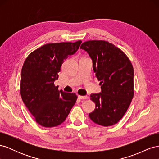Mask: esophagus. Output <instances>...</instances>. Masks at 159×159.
I'll list each match as a JSON object with an SVG mask.
<instances>
[{"label":"esophagus","instance_id":"1","mask_svg":"<svg viewBox=\"0 0 159 159\" xmlns=\"http://www.w3.org/2000/svg\"><path fill=\"white\" fill-rule=\"evenodd\" d=\"M78 98L80 99H88L89 98L88 96H82V95H78Z\"/></svg>","mask_w":159,"mask_h":159}]
</instances>
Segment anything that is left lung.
Wrapping results in <instances>:
<instances>
[{
  "mask_svg": "<svg viewBox=\"0 0 159 159\" xmlns=\"http://www.w3.org/2000/svg\"><path fill=\"white\" fill-rule=\"evenodd\" d=\"M81 49L88 53L102 91L90 95L95 109L89 113L91 121L99 125L111 126L125 114L134 95V70L125 53L111 43L89 40Z\"/></svg>",
  "mask_w": 159,
  "mask_h": 159,
  "instance_id": "8db88e82",
  "label": "left lung"
}]
</instances>
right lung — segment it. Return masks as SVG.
Returning a JSON list of instances; mask_svg holds the SVG:
<instances>
[{
    "instance_id": "add662e5",
    "label": "right lung",
    "mask_w": 159,
    "mask_h": 159,
    "mask_svg": "<svg viewBox=\"0 0 159 159\" xmlns=\"http://www.w3.org/2000/svg\"><path fill=\"white\" fill-rule=\"evenodd\" d=\"M81 41L47 44L28 56L21 71L20 94L35 121L42 127L63 123L75 105L74 93L58 90V78L64 60L78 51Z\"/></svg>"
}]
</instances>
